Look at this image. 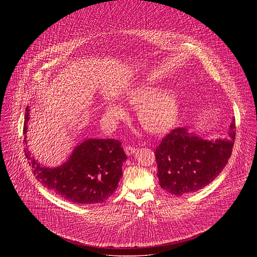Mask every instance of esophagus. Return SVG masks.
I'll list each match as a JSON object with an SVG mask.
<instances>
[{
  "label": "esophagus",
  "instance_id": "obj_1",
  "mask_svg": "<svg viewBox=\"0 0 257 257\" xmlns=\"http://www.w3.org/2000/svg\"><path fill=\"white\" fill-rule=\"evenodd\" d=\"M136 148L135 147H130V146H126V147H124V152H125V154L127 155V156H131V155H133L134 153H136Z\"/></svg>",
  "mask_w": 257,
  "mask_h": 257
}]
</instances>
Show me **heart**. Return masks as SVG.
I'll list each match as a JSON object with an SVG mask.
<instances>
[{
    "mask_svg": "<svg viewBox=\"0 0 257 257\" xmlns=\"http://www.w3.org/2000/svg\"><path fill=\"white\" fill-rule=\"evenodd\" d=\"M126 105L138 109V119L141 125L151 135H165L175 127L181 115V100L170 90L161 86H142L131 90L124 97ZM106 116L117 121L127 116L118 103H105Z\"/></svg>",
    "mask_w": 257,
    "mask_h": 257,
    "instance_id": "heart-1",
    "label": "heart"
}]
</instances>
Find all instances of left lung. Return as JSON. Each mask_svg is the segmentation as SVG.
<instances>
[{
	"mask_svg": "<svg viewBox=\"0 0 257 257\" xmlns=\"http://www.w3.org/2000/svg\"><path fill=\"white\" fill-rule=\"evenodd\" d=\"M234 120L225 139L204 140L178 127L155 150L160 187L172 195L196 192L213 182L226 165L235 139Z\"/></svg>",
	"mask_w": 257,
	"mask_h": 257,
	"instance_id": "1",
	"label": "left lung"
}]
</instances>
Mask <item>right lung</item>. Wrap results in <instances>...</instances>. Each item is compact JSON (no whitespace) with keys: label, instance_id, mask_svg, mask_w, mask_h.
<instances>
[{"label":"right lung","instance_id":"obj_1","mask_svg":"<svg viewBox=\"0 0 257 257\" xmlns=\"http://www.w3.org/2000/svg\"><path fill=\"white\" fill-rule=\"evenodd\" d=\"M30 111L28 106L24 123L26 146ZM120 145L115 140H86L57 167L41 165L29 148L25 152L34 175L43 187L70 203L91 205L108 200L117 188L127 158Z\"/></svg>","mask_w":257,"mask_h":257}]
</instances>
